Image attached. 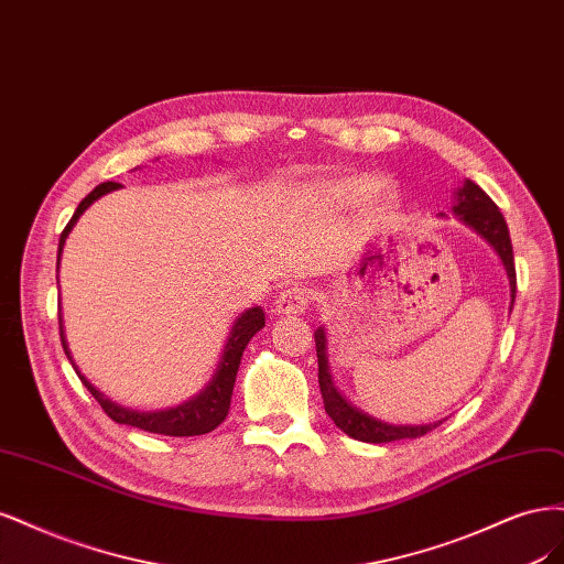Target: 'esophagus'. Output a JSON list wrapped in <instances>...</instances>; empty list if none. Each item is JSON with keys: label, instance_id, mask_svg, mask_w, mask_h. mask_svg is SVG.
<instances>
[{"label": "esophagus", "instance_id": "1", "mask_svg": "<svg viewBox=\"0 0 564 564\" xmlns=\"http://www.w3.org/2000/svg\"><path fill=\"white\" fill-rule=\"evenodd\" d=\"M312 304V293L304 285H290L276 300V308L281 314H302Z\"/></svg>", "mask_w": 564, "mask_h": 564}]
</instances>
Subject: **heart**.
<instances>
[{"label":"heart","mask_w":564,"mask_h":564,"mask_svg":"<svg viewBox=\"0 0 564 564\" xmlns=\"http://www.w3.org/2000/svg\"><path fill=\"white\" fill-rule=\"evenodd\" d=\"M384 177L379 175H356L333 185L328 189V196L339 204H366L372 202V198L384 189Z\"/></svg>","instance_id":"1"}]
</instances>
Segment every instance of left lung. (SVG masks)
I'll return each mask as SVG.
<instances>
[{
  "instance_id": "1",
  "label": "left lung",
  "mask_w": 564,
  "mask_h": 564,
  "mask_svg": "<svg viewBox=\"0 0 564 564\" xmlns=\"http://www.w3.org/2000/svg\"><path fill=\"white\" fill-rule=\"evenodd\" d=\"M454 213H457L466 225L474 227L480 236L495 246L499 252V258L508 271V279H511V308L516 302V262H513V246H511V236H508V227L503 215L499 213L497 204L489 198L474 180H466L464 187L457 192V204H454ZM316 337V356H318V384H321V395H323V405L325 412L330 414V420L356 441L362 443H391V441H403V438H420V435H426L435 426H441L443 422L435 424H424V426H393L377 422L372 416L362 414L354 405H349L339 391L335 389L330 370H328V358H325V333L318 328L314 333Z\"/></svg>"
}]
</instances>
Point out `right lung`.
Here are the masks:
<instances>
[{
    "label": "right lung",
    "instance_id": "1",
    "mask_svg": "<svg viewBox=\"0 0 564 564\" xmlns=\"http://www.w3.org/2000/svg\"><path fill=\"white\" fill-rule=\"evenodd\" d=\"M119 183H102L98 185L94 192H90L84 202L77 206L75 215L69 217L67 227L61 234V243H58V260H61V250L63 243L67 239L69 229L75 227V223L79 220V215L100 198L107 192H115L119 189ZM264 328V312L260 306H252L248 312H243L239 318H236L234 328L229 333V341L225 347V356L220 360V366L215 370V377L208 381V387L194 395L192 401L171 408V410H161V412H138V410H129V408H121L112 401H107V398L96 391L94 387L88 384V381L82 377L84 387L90 391V395L96 398L98 405L102 408V412L115 420L117 424H126V426H135L142 431H150V433H161V435H177V438H183V435H204L208 431H213L215 426H220L225 422V416L229 412V403H231V391H234V381H236V372H239V362L243 356V349L248 347V341L252 339L258 330ZM61 341H63V349L69 358V351L65 347V337L61 330Z\"/></svg>",
    "mask_w": 564,
    "mask_h": 564
}]
</instances>
